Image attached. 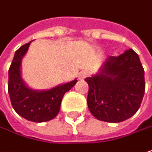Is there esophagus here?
Wrapping results in <instances>:
<instances>
[{
    "label": "esophagus",
    "mask_w": 152,
    "mask_h": 152,
    "mask_svg": "<svg viewBox=\"0 0 152 152\" xmlns=\"http://www.w3.org/2000/svg\"><path fill=\"white\" fill-rule=\"evenodd\" d=\"M88 75V72L86 71H81L79 73V79H84L85 77H86Z\"/></svg>",
    "instance_id": "34e87169"
}]
</instances>
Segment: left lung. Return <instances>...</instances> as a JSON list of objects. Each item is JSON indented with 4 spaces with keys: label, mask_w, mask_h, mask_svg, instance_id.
Wrapping results in <instances>:
<instances>
[{
    "label": "left lung",
    "mask_w": 152,
    "mask_h": 152,
    "mask_svg": "<svg viewBox=\"0 0 152 152\" xmlns=\"http://www.w3.org/2000/svg\"><path fill=\"white\" fill-rule=\"evenodd\" d=\"M89 86L87 104L99 120L118 123L139 110L144 92V69L138 54L129 49L109 57L101 72L86 78Z\"/></svg>",
    "instance_id": "obj_1"
}]
</instances>
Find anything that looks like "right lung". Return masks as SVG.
I'll list each match as a JSON object with an SVG mask.
<instances>
[{"mask_svg":"<svg viewBox=\"0 0 152 152\" xmlns=\"http://www.w3.org/2000/svg\"><path fill=\"white\" fill-rule=\"evenodd\" d=\"M30 42L22 45L15 52L9 69L8 92L11 105L19 116L32 122H46L58 115L64 94L77 84V80L58 86L48 91L29 89L21 78L20 65Z\"/></svg>","mask_w":152,"mask_h":152,"instance_id":"1","label":"right lung"}]
</instances>
